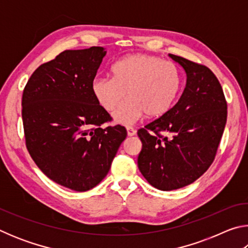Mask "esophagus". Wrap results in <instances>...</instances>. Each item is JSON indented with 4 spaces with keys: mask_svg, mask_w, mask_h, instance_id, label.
Instances as JSON below:
<instances>
[{
    "mask_svg": "<svg viewBox=\"0 0 248 248\" xmlns=\"http://www.w3.org/2000/svg\"><path fill=\"white\" fill-rule=\"evenodd\" d=\"M136 133H137V131H136V130H134L133 128H130V127L127 128V134H128V137L136 136Z\"/></svg>",
    "mask_w": 248,
    "mask_h": 248,
    "instance_id": "obj_1",
    "label": "esophagus"
}]
</instances>
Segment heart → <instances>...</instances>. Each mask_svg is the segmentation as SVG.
Listing matches in <instances>:
<instances>
[{
    "label": "heart",
    "instance_id": "b5f03b06",
    "mask_svg": "<svg viewBox=\"0 0 248 248\" xmlns=\"http://www.w3.org/2000/svg\"><path fill=\"white\" fill-rule=\"evenodd\" d=\"M112 78H96L92 93L99 106L115 111L114 121L130 125L146 115L158 118L170 110L182 85L180 73L174 63L151 54H130L111 68Z\"/></svg>",
    "mask_w": 248,
    "mask_h": 248
}]
</instances>
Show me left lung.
<instances>
[{
    "mask_svg": "<svg viewBox=\"0 0 248 248\" xmlns=\"http://www.w3.org/2000/svg\"><path fill=\"white\" fill-rule=\"evenodd\" d=\"M186 73L177 104L138 131V167L149 184L174 190L198 179L215 159L228 106L220 82L207 66L169 54Z\"/></svg>",
    "mask_w": 248,
    "mask_h": 248,
    "instance_id": "1",
    "label": "left lung"
}]
</instances>
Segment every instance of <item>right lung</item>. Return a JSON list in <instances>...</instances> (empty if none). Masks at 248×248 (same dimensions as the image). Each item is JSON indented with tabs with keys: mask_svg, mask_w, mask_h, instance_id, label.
<instances>
[{
	"mask_svg": "<svg viewBox=\"0 0 248 248\" xmlns=\"http://www.w3.org/2000/svg\"><path fill=\"white\" fill-rule=\"evenodd\" d=\"M107 51L103 47L65 50L41 64L24 89L22 117L29 154L54 183L86 191L102 182L120 144L121 125L110 120L92 93Z\"/></svg>",
	"mask_w": 248,
	"mask_h": 248,
	"instance_id": "right-lung-1",
	"label": "right lung"
}]
</instances>
